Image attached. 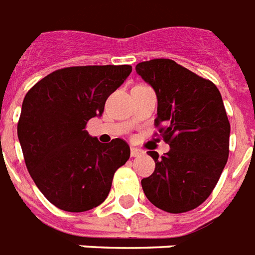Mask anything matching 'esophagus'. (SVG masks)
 Masks as SVG:
<instances>
[{
	"label": "esophagus",
	"mask_w": 255,
	"mask_h": 255,
	"mask_svg": "<svg viewBox=\"0 0 255 255\" xmlns=\"http://www.w3.org/2000/svg\"><path fill=\"white\" fill-rule=\"evenodd\" d=\"M142 150L138 148H134V146H131V157H137V156H141L142 154Z\"/></svg>",
	"instance_id": "34e87169"
}]
</instances>
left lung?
Here are the masks:
<instances>
[{
    "label": "left lung",
    "mask_w": 255,
    "mask_h": 255,
    "mask_svg": "<svg viewBox=\"0 0 255 255\" xmlns=\"http://www.w3.org/2000/svg\"><path fill=\"white\" fill-rule=\"evenodd\" d=\"M136 72L157 95L156 127L170 145L163 156L149 150L156 162L141 179L152 204L170 214L187 212L211 195L229 154V124L223 98L214 82L169 59L136 65Z\"/></svg>",
    "instance_id": "1"
}]
</instances>
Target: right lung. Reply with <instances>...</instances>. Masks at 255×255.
Returning <instances> with one entry per match:
<instances>
[{
  "label": "right lung",
  "mask_w": 255,
  "mask_h": 255,
  "mask_svg": "<svg viewBox=\"0 0 255 255\" xmlns=\"http://www.w3.org/2000/svg\"><path fill=\"white\" fill-rule=\"evenodd\" d=\"M132 72L131 65H88L52 72L28 90L18 122L24 162L41 194L68 212L98 207L115 171L129 158L122 138L98 141L85 129Z\"/></svg>",
  "instance_id": "1"
}]
</instances>
